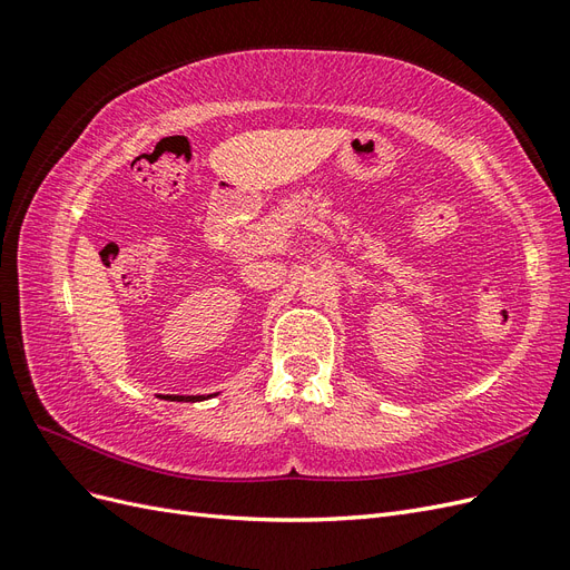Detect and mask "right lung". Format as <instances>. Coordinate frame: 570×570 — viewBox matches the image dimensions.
Instances as JSON below:
<instances>
[{
	"label": "right lung",
	"mask_w": 570,
	"mask_h": 570,
	"mask_svg": "<svg viewBox=\"0 0 570 570\" xmlns=\"http://www.w3.org/2000/svg\"><path fill=\"white\" fill-rule=\"evenodd\" d=\"M202 400H204V396H202ZM178 402H185V396H178ZM187 402H193V400H189V396H187Z\"/></svg>",
	"instance_id": "right-lung-1"
}]
</instances>
